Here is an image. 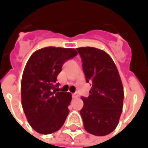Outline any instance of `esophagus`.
<instances>
[{"mask_svg": "<svg viewBox=\"0 0 148 148\" xmlns=\"http://www.w3.org/2000/svg\"><path fill=\"white\" fill-rule=\"evenodd\" d=\"M78 95L77 94V93H73V94H72V98H73V99H76V98H78Z\"/></svg>", "mask_w": 148, "mask_h": 148, "instance_id": "34e87169", "label": "esophagus"}]
</instances>
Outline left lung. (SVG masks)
Returning <instances> with one entry per match:
<instances>
[{"label": "left lung", "mask_w": 148, "mask_h": 148, "mask_svg": "<svg viewBox=\"0 0 148 148\" xmlns=\"http://www.w3.org/2000/svg\"><path fill=\"white\" fill-rule=\"evenodd\" d=\"M82 59L86 82L91 85L87 97L82 96L80 114L88 133L104 136L116 129L123 107L124 91L116 65L103 50L76 49Z\"/></svg>", "instance_id": "1"}]
</instances>
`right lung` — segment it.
Returning <instances> with one entry per match:
<instances>
[{
    "mask_svg": "<svg viewBox=\"0 0 148 148\" xmlns=\"http://www.w3.org/2000/svg\"><path fill=\"white\" fill-rule=\"evenodd\" d=\"M77 54L73 49L47 47L29 58L21 83L22 106L36 132L49 134L64 124L70 112L71 94L59 91L57 75L64 63Z\"/></svg>",
    "mask_w": 148,
    "mask_h": 148,
    "instance_id": "obj_1",
    "label": "right lung"
}]
</instances>
